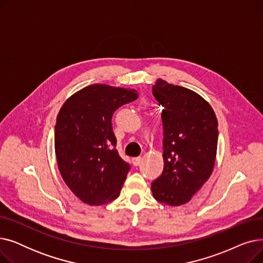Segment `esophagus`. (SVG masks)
I'll return each instance as SVG.
<instances>
[{"label": "esophagus", "instance_id": "34e87169", "mask_svg": "<svg viewBox=\"0 0 263 263\" xmlns=\"http://www.w3.org/2000/svg\"><path fill=\"white\" fill-rule=\"evenodd\" d=\"M142 162H143L142 158H133L132 159V163H133L134 166H139V165H141Z\"/></svg>", "mask_w": 263, "mask_h": 263}]
</instances>
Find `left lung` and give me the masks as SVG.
Segmentation results:
<instances>
[{"label":"left lung","mask_w":263,"mask_h":263,"mask_svg":"<svg viewBox=\"0 0 263 263\" xmlns=\"http://www.w3.org/2000/svg\"><path fill=\"white\" fill-rule=\"evenodd\" d=\"M163 106L162 175L151 183L156 200L177 206L186 203L210 178L216 159L217 119L200 95L162 79L153 87Z\"/></svg>","instance_id":"8db88e82"}]
</instances>
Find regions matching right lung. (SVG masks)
<instances>
[{
  "instance_id": "add662e5",
  "label": "right lung",
  "mask_w": 263,
  "mask_h": 263,
  "mask_svg": "<svg viewBox=\"0 0 263 263\" xmlns=\"http://www.w3.org/2000/svg\"><path fill=\"white\" fill-rule=\"evenodd\" d=\"M137 97L132 88L92 84L69 97L60 109L55 156L63 180L81 201L100 205L119 196L130 165L115 149L112 117Z\"/></svg>"
}]
</instances>
